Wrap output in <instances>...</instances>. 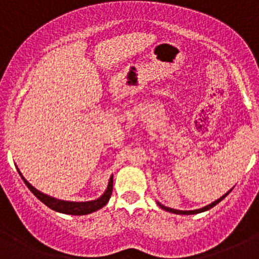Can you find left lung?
<instances>
[{"label": "left lung", "instance_id": "obj_1", "mask_svg": "<svg viewBox=\"0 0 259 259\" xmlns=\"http://www.w3.org/2000/svg\"><path fill=\"white\" fill-rule=\"evenodd\" d=\"M231 190H232V189H231ZM231 190H230V191H227V193L225 194V195H222L221 197H220V199L215 200V201H213V202H211L210 205H206V206H204V207H201V208H197V210H190V211L175 210V208H170V207H166V206H164V205L160 204V202H157V204L159 205V207H162L163 210H165V211H169V212H171V213H178V215H194V213H200V212H204V211H207V210H210L211 207H213V206H215V205H218L220 201H222V200H224L225 197H226L227 195H229V194L231 193Z\"/></svg>", "mask_w": 259, "mask_h": 259}]
</instances>
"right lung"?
I'll return each mask as SVG.
<instances>
[{
    "mask_svg": "<svg viewBox=\"0 0 259 259\" xmlns=\"http://www.w3.org/2000/svg\"><path fill=\"white\" fill-rule=\"evenodd\" d=\"M18 170V169H17ZM19 175L23 179L24 184L28 186V189L34 194L38 199L43 202L44 205H47L49 208L52 210L57 211V212H62V213H66V215H88V213L95 212V211L100 210L101 207H104L105 205L107 204L108 200H110L111 195H112V188H113V175H111L110 180H108V185L107 189L105 190V193L102 194L99 199L96 200H91V201H81V202H76V201H66V200H59L55 199V197L47 195V194L40 193L39 190L32 186L27 182L26 179L23 178L21 171L18 170Z\"/></svg>",
    "mask_w": 259,
    "mask_h": 259,
    "instance_id": "obj_1",
    "label": "right lung"
}]
</instances>
